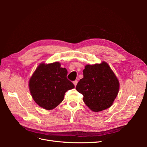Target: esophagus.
Segmentation results:
<instances>
[{"label":"esophagus","mask_w":147,"mask_h":147,"mask_svg":"<svg viewBox=\"0 0 147 147\" xmlns=\"http://www.w3.org/2000/svg\"><path fill=\"white\" fill-rule=\"evenodd\" d=\"M77 83H78V81H77V80H75V81H74V82H73V83H74V86H77Z\"/></svg>","instance_id":"34e87169"}]
</instances>
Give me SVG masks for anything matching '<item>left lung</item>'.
I'll list each match as a JSON object with an SVG mask.
<instances>
[{"label":"left lung","instance_id":"1","mask_svg":"<svg viewBox=\"0 0 147 147\" xmlns=\"http://www.w3.org/2000/svg\"><path fill=\"white\" fill-rule=\"evenodd\" d=\"M83 72L76 90L83 95L84 104L95 112L110 107L118 94L119 82L109 64L105 61L87 64Z\"/></svg>","mask_w":147,"mask_h":147}]
</instances>
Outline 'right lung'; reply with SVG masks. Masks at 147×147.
Segmentation results:
<instances>
[{
    "label": "right lung",
    "mask_w": 147,
    "mask_h": 147,
    "mask_svg": "<svg viewBox=\"0 0 147 147\" xmlns=\"http://www.w3.org/2000/svg\"><path fill=\"white\" fill-rule=\"evenodd\" d=\"M67 75V70L61 67L59 62L40 64L29 81V91L35 103L47 110L59 105L65 92L75 88Z\"/></svg>",
    "instance_id": "1"
}]
</instances>
